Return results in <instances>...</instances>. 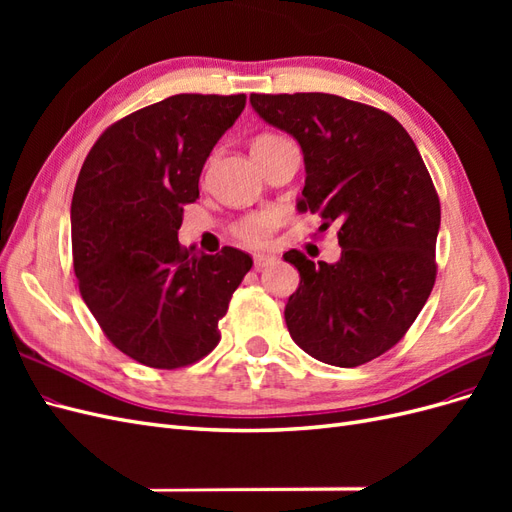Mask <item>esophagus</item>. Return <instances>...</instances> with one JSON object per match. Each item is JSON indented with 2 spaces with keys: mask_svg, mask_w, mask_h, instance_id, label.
<instances>
[{
  "mask_svg": "<svg viewBox=\"0 0 512 512\" xmlns=\"http://www.w3.org/2000/svg\"><path fill=\"white\" fill-rule=\"evenodd\" d=\"M273 262H275V256H271V254H256L254 256V269L260 271V269L273 265Z\"/></svg>",
  "mask_w": 512,
  "mask_h": 512,
  "instance_id": "obj_1",
  "label": "esophagus"
}]
</instances>
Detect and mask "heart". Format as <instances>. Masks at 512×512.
<instances>
[{"label":"heart","instance_id":"1","mask_svg":"<svg viewBox=\"0 0 512 512\" xmlns=\"http://www.w3.org/2000/svg\"><path fill=\"white\" fill-rule=\"evenodd\" d=\"M275 141H282V138L265 134L260 136L254 145H269ZM277 224H280V215L275 211H256V213L245 215V218H241L235 226H232V237L239 239L243 245L262 247L271 239Z\"/></svg>","mask_w":512,"mask_h":512}]
</instances>
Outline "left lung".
I'll return each mask as SVG.
<instances>
[{
  "label": "left lung",
  "mask_w": 512,
  "mask_h": 512,
  "mask_svg": "<svg viewBox=\"0 0 512 512\" xmlns=\"http://www.w3.org/2000/svg\"><path fill=\"white\" fill-rule=\"evenodd\" d=\"M254 111L297 138L299 211L337 224L342 258L284 260L301 282L286 303L290 337L314 359L356 367L391 350L436 284L440 198L410 134L389 113L333 94H252Z\"/></svg>",
  "instance_id": "1"
}]
</instances>
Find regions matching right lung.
Instances as JSON below:
<instances>
[{
    "instance_id": "right-lung-1",
    "label": "right lung",
    "mask_w": 512,
    "mask_h": 512,
    "mask_svg": "<svg viewBox=\"0 0 512 512\" xmlns=\"http://www.w3.org/2000/svg\"><path fill=\"white\" fill-rule=\"evenodd\" d=\"M245 94H179L108 126L72 196V260L81 297L117 350L179 369L220 342L218 322L252 258L237 247L196 254L177 241L211 149Z\"/></svg>"
}]
</instances>
